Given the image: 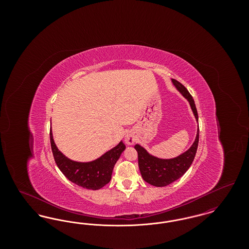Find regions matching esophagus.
<instances>
[{
  "label": "esophagus",
  "mask_w": 249,
  "mask_h": 249,
  "mask_svg": "<svg viewBox=\"0 0 249 249\" xmlns=\"http://www.w3.org/2000/svg\"><path fill=\"white\" fill-rule=\"evenodd\" d=\"M124 142L125 143H127L128 145H132L134 142H135V138H134V135L131 133V132H128L125 137H124Z\"/></svg>",
  "instance_id": "esophagus-1"
}]
</instances>
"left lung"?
<instances>
[{
  "mask_svg": "<svg viewBox=\"0 0 249 249\" xmlns=\"http://www.w3.org/2000/svg\"><path fill=\"white\" fill-rule=\"evenodd\" d=\"M173 85L189 102L192 113L198 122V113L195 107L194 100L188 89L177 81L171 79ZM199 142V125L197 127V133L193 143L190 148L182 154L172 159H161L150 154L144 147L140 144H135L134 148L138 153V165L142 178L148 184L155 187H165L181 178L190 168L198 148Z\"/></svg>",
  "mask_w": 249,
  "mask_h": 249,
  "instance_id": "obj_1",
  "label": "left lung"
}]
</instances>
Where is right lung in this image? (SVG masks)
I'll list each match as a JSON object with an SVG mask.
<instances>
[{
    "label": "right lung",
    "instance_id": "1",
    "mask_svg": "<svg viewBox=\"0 0 249 249\" xmlns=\"http://www.w3.org/2000/svg\"><path fill=\"white\" fill-rule=\"evenodd\" d=\"M50 142L56 164L61 173L71 182L87 190H100L108 184L112 172L120 155L126 149L122 141L91 161H76L59 150L50 129Z\"/></svg>",
    "mask_w": 249,
    "mask_h": 249
}]
</instances>
